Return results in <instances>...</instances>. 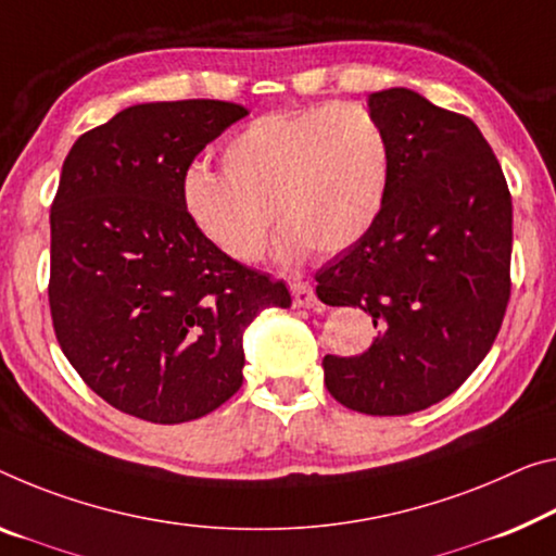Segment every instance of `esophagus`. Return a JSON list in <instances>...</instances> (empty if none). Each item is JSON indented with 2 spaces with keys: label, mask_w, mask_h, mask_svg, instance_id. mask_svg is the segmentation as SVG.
<instances>
[{
  "label": "esophagus",
  "mask_w": 556,
  "mask_h": 556,
  "mask_svg": "<svg viewBox=\"0 0 556 556\" xmlns=\"http://www.w3.org/2000/svg\"><path fill=\"white\" fill-rule=\"evenodd\" d=\"M290 295H293L295 307H315L318 305V295L307 283H293L290 286Z\"/></svg>",
  "instance_id": "esophagus-1"
}]
</instances>
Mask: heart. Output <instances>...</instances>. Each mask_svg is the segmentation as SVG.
I'll return each instance as SVG.
<instances>
[{
	"mask_svg": "<svg viewBox=\"0 0 556 556\" xmlns=\"http://www.w3.org/2000/svg\"><path fill=\"white\" fill-rule=\"evenodd\" d=\"M224 168L195 164L184 208L213 249L255 263L278 220L276 255L298 263L336 255L380 218L390 184V143L370 111L326 104L268 114L230 136Z\"/></svg>",
	"mask_w": 556,
	"mask_h": 556,
	"instance_id": "1",
	"label": "heart"
}]
</instances>
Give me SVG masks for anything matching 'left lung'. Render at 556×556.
I'll list each match as a JSON object with an SVG mask.
<instances>
[{"label": "left lung", "mask_w": 556, "mask_h": 556, "mask_svg": "<svg viewBox=\"0 0 556 556\" xmlns=\"http://www.w3.org/2000/svg\"><path fill=\"white\" fill-rule=\"evenodd\" d=\"M390 143L388 199L375 226L318 273L328 305L372 315L357 357H323L340 405L420 413L484 361L509 301L511 199L482 131L413 89L367 97Z\"/></svg>", "instance_id": "1"}]
</instances>
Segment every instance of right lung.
<instances>
[{
    "label": "right lung",
    "instance_id": "add662e5",
    "mask_svg": "<svg viewBox=\"0 0 556 556\" xmlns=\"http://www.w3.org/2000/svg\"><path fill=\"white\" fill-rule=\"evenodd\" d=\"M249 109L136 104L76 139L51 203L49 305L81 380L126 415L199 420L243 382V332L290 307L283 280L228 258L184 208L191 161Z\"/></svg>",
    "mask_w": 556,
    "mask_h": 556
}]
</instances>
